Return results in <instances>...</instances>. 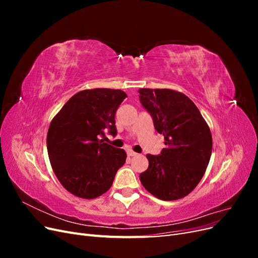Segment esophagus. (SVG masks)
Returning a JSON list of instances; mask_svg holds the SVG:
<instances>
[{
  "label": "esophagus",
  "mask_w": 258,
  "mask_h": 258,
  "mask_svg": "<svg viewBox=\"0 0 258 258\" xmlns=\"http://www.w3.org/2000/svg\"><path fill=\"white\" fill-rule=\"evenodd\" d=\"M127 154H128V156H129V157H134V156H137V155H138V154H137L136 152H134V151H131V150L127 151Z\"/></svg>",
  "instance_id": "obj_1"
}]
</instances>
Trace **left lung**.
Listing matches in <instances>:
<instances>
[{"label":"left lung","mask_w":258,"mask_h":258,"mask_svg":"<svg viewBox=\"0 0 258 258\" xmlns=\"http://www.w3.org/2000/svg\"><path fill=\"white\" fill-rule=\"evenodd\" d=\"M140 101L165 137L161 154H147L148 168L140 174L144 188L156 198H184L201 181L212 153V135L198 107L172 89H139Z\"/></svg>","instance_id":"left-lung-1"}]
</instances>
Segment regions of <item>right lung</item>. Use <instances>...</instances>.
I'll return each mask as SVG.
<instances>
[{
  "instance_id": "add662e5",
  "label": "right lung",
  "mask_w": 258,
  "mask_h": 258,
  "mask_svg": "<svg viewBox=\"0 0 258 258\" xmlns=\"http://www.w3.org/2000/svg\"><path fill=\"white\" fill-rule=\"evenodd\" d=\"M126 97L119 89L82 90L52 118L46 140L49 161L61 185L74 196L95 199L106 192L126 161L122 148L100 139L106 129L116 135L115 113Z\"/></svg>"
}]
</instances>
